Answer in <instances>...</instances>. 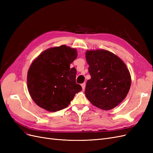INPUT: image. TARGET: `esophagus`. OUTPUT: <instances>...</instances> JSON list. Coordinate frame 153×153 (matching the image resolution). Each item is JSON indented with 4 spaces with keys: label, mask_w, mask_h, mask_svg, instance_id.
I'll list each match as a JSON object with an SVG mask.
<instances>
[{
    "label": "esophagus",
    "mask_w": 153,
    "mask_h": 153,
    "mask_svg": "<svg viewBox=\"0 0 153 153\" xmlns=\"http://www.w3.org/2000/svg\"><path fill=\"white\" fill-rule=\"evenodd\" d=\"M81 85H82V89H83V90H84V89H85V83H84V84H82Z\"/></svg>",
    "instance_id": "esophagus-1"
}]
</instances>
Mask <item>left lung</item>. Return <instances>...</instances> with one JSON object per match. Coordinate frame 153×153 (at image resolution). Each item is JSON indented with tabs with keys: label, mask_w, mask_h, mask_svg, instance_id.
<instances>
[{
	"label": "left lung",
	"mask_w": 153,
	"mask_h": 153,
	"mask_svg": "<svg viewBox=\"0 0 153 153\" xmlns=\"http://www.w3.org/2000/svg\"><path fill=\"white\" fill-rule=\"evenodd\" d=\"M91 79L88 80L85 94L94 106L111 110L126 98L131 86V75L123 60L108 50H87Z\"/></svg>",
	"instance_id": "1"
}]
</instances>
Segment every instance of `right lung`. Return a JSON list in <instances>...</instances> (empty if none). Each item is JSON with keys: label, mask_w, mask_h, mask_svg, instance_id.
<instances>
[{"label": "right lung", "mask_w": 153, "mask_h": 153, "mask_svg": "<svg viewBox=\"0 0 153 153\" xmlns=\"http://www.w3.org/2000/svg\"><path fill=\"white\" fill-rule=\"evenodd\" d=\"M77 55L76 49L61 45L43 51L32 62L27 73V88L39 107L49 112L62 110L82 91L76 83V69L70 68Z\"/></svg>", "instance_id": "obj_1"}]
</instances>
